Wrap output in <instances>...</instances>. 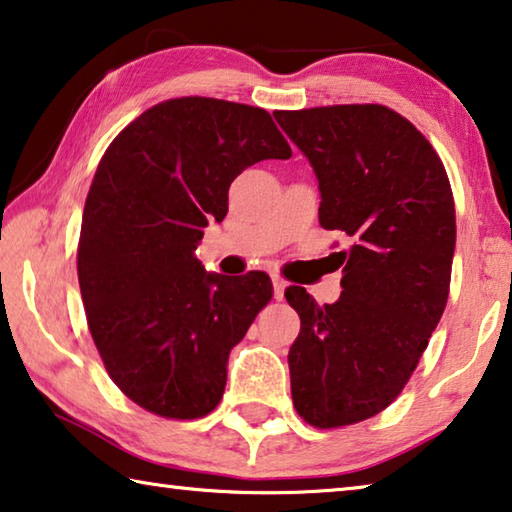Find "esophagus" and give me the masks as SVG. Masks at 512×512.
<instances>
[{
	"mask_svg": "<svg viewBox=\"0 0 512 512\" xmlns=\"http://www.w3.org/2000/svg\"><path fill=\"white\" fill-rule=\"evenodd\" d=\"M285 289H287V282L282 280L280 275H273V296H275V300L285 298Z\"/></svg>",
	"mask_w": 512,
	"mask_h": 512,
	"instance_id": "obj_1",
	"label": "esophagus"
}]
</instances>
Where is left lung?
Returning <instances> with one entry per match:
<instances>
[{
	"label": "left lung",
	"mask_w": 512,
	"mask_h": 512,
	"mask_svg": "<svg viewBox=\"0 0 512 512\" xmlns=\"http://www.w3.org/2000/svg\"><path fill=\"white\" fill-rule=\"evenodd\" d=\"M319 180V223L353 246L342 296H285L300 316L291 399L307 424L337 428L385 410L415 371L449 298L456 207L424 134L383 104L275 111Z\"/></svg>",
	"instance_id": "obj_1"
}]
</instances>
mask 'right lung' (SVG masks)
I'll use <instances>...</instances> for the list:
<instances>
[{
  "label": "right lung",
  "instance_id": "right-lung-1",
  "mask_svg": "<svg viewBox=\"0 0 512 512\" xmlns=\"http://www.w3.org/2000/svg\"><path fill=\"white\" fill-rule=\"evenodd\" d=\"M291 148L269 111L214 97L154 104L104 152L77 273L113 383L141 408L198 419L223 399L227 358L273 296L271 278L207 273L196 248L227 214L234 177Z\"/></svg>",
  "mask_w": 512,
  "mask_h": 512
}]
</instances>
